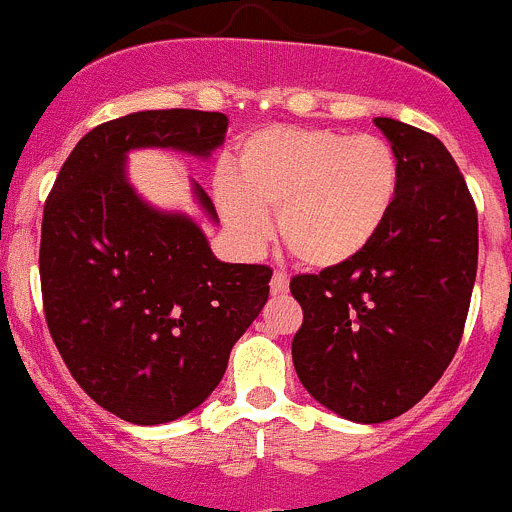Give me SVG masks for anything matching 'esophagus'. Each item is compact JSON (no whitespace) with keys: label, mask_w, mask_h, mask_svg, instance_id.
<instances>
[{"label":"esophagus","mask_w":512,"mask_h":512,"mask_svg":"<svg viewBox=\"0 0 512 512\" xmlns=\"http://www.w3.org/2000/svg\"><path fill=\"white\" fill-rule=\"evenodd\" d=\"M286 291H289V276H286L284 271H276V274L271 276V294L284 296Z\"/></svg>","instance_id":"obj_1"}]
</instances>
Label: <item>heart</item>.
<instances>
[{
  "label": "heart",
  "instance_id": "obj_1",
  "mask_svg": "<svg viewBox=\"0 0 512 512\" xmlns=\"http://www.w3.org/2000/svg\"><path fill=\"white\" fill-rule=\"evenodd\" d=\"M223 223L259 251L279 213L286 248L311 269H337L377 238L399 193V160L377 135L269 125L238 143L213 183Z\"/></svg>",
  "mask_w": 512,
  "mask_h": 512
}]
</instances>
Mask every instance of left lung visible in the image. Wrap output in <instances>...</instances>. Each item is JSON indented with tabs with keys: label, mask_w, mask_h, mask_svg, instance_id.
Returning <instances> with one entry per match:
<instances>
[{
	"label": "left lung",
	"mask_w": 512,
	"mask_h": 512,
	"mask_svg": "<svg viewBox=\"0 0 512 512\" xmlns=\"http://www.w3.org/2000/svg\"><path fill=\"white\" fill-rule=\"evenodd\" d=\"M399 160V193L357 259L291 279L304 321L291 342L306 392L362 425L415 407L460 347L478 274V211L435 135L374 118Z\"/></svg>",
	"instance_id": "obj_1"
}]
</instances>
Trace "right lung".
Segmentation results:
<instances>
[{
  "label": "right lung",
  "mask_w": 512,
  "mask_h": 512,
  "mask_svg": "<svg viewBox=\"0 0 512 512\" xmlns=\"http://www.w3.org/2000/svg\"><path fill=\"white\" fill-rule=\"evenodd\" d=\"M228 118L143 110L97 125L62 165L45 203L40 279L67 369L107 412L163 425L203 405L269 299V266L226 264L183 211L145 201L128 153L163 148L211 158ZM191 191L211 223L216 208Z\"/></svg>",
  "instance_id": "right-lung-1"
}]
</instances>
